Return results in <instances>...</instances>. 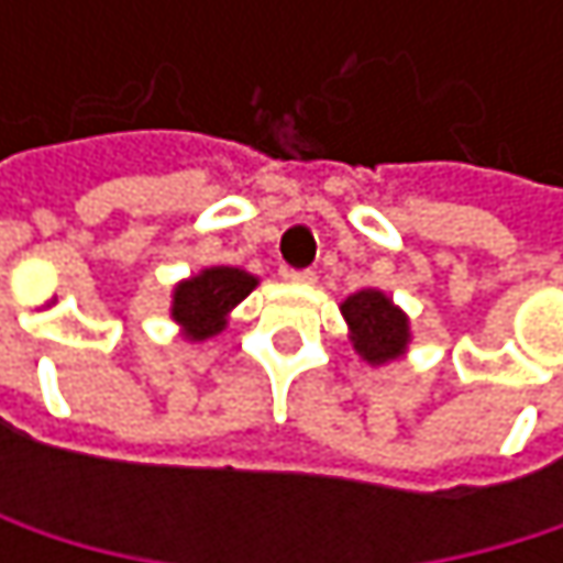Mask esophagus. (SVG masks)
Listing matches in <instances>:
<instances>
[{
	"label": "esophagus",
	"mask_w": 563,
	"mask_h": 563,
	"mask_svg": "<svg viewBox=\"0 0 563 563\" xmlns=\"http://www.w3.org/2000/svg\"><path fill=\"white\" fill-rule=\"evenodd\" d=\"M286 280L309 286V283H316V274H312V271H286Z\"/></svg>",
	"instance_id": "34e87169"
}]
</instances>
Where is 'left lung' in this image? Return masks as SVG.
<instances>
[{
    "instance_id": "1",
    "label": "left lung",
    "mask_w": 563,
    "mask_h": 563,
    "mask_svg": "<svg viewBox=\"0 0 563 563\" xmlns=\"http://www.w3.org/2000/svg\"><path fill=\"white\" fill-rule=\"evenodd\" d=\"M349 339L368 365H388L410 345V319L382 289H358L342 306Z\"/></svg>"
}]
</instances>
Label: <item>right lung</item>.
Listing matches in <instances>:
<instances>
[{
  "instance_id": "obj_1",
  "label": "right lung",
  "mask_w": 563,
  "mask_h": 563,
  "mask_svg": "<svg viewBox=\"0 0 563 563\" xmlns=\"http://www.w3.org/2000/svg\"><path fill=\"white\" fill-rule=\"evenodd\" d=\"M257 277L241 267H205L195 277L175 283L172 319L188 342H205L228 325L231 309L251 296Z\"/></svg>"
}]
</instances>
